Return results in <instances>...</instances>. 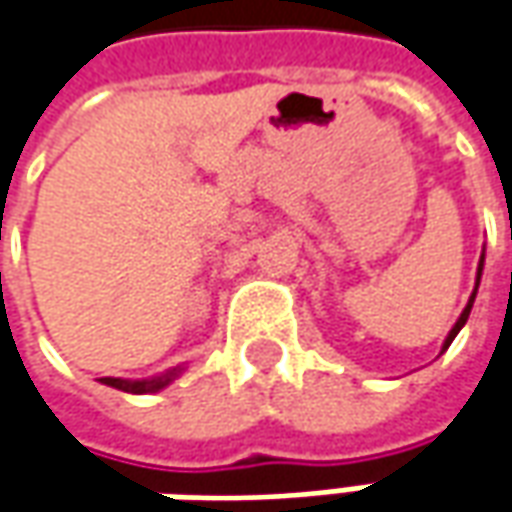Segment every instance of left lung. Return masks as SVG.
<instances>
[{"instance_id": "1", "label": "left lung", "mask_w": 512, "mask_h": 512, "mask_svg": "<svg viewBox=\"0 0 512 512\" xmlns=\"http://www.w3.org/2000/svg\"><path fill=\"white\" fill-rule=\"evenodd\" d=\"M482 269H485V252H482V257H479V269H476V286H473V294H470V300H467V306L462 309V314H459V320L453 323V328L448 331V337H445V343H442V351H448V345L456 340V334L462 331V326L467 323V317H470V309H473V300H476V291H479V280H482Z\"/></svg>"}]
</instances>
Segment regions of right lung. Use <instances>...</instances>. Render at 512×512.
I'll use <instances>...</instances> for the list:
<instances>
[{"mask_svg":"<svg viewBox=\"0 0 512 512\" xmlns=\"http://www.w3.org/2000/svg\"><path fill=\"white\" fill-rule=\"evenodd\" d=\"M184 371H186V365H175V368H167V371H161V374H152V377H144V379L101 377V385L118 388V391H124V394H155V391H164L167 385H172V382L181 377Z\"/></svg>","mask_w":512,"mask_h":512,"instance_id":"1","label":"right lung"}]
</instances>
